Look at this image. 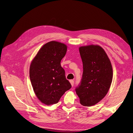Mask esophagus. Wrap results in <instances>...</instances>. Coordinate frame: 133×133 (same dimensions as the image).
Returning a JSON list of instances; mask_svg holds the SVG:
<instances>
[{
    "label": "esophagus",
    "mask_w": 133,
    "mask_h": 133,
    "mask_svg": "<svg viewBox=\"0 0 133 133\" xmlns=\"http://www.w3.org/2000/svg\"><path fill=\"white\" fill-rule=\"evenodd\" d=\"M69 82H70V83L71 84V85H72V86L73 87V85H74V81L73 79H71V80L69 81Z\"/></svg>",
    "instance_id": "obj_1"
}]
</instances>
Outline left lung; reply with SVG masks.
<instances>
[{"instance_id": "8db88e82", "label": "left lung", "mask_w": 133, "mask_h": 133, "mask_svg": "<svg viewBox=\"0 0 133 133\" xmlns=\"http://www.w3.org/2000/svg\"><path fill=\"white\" fill-rule=\"evenodd\" d=\"M83 63L82 78L76 91L83 106L94 105L104 98L113 78L112 66L104 50L99 45L79 48Z\"/></svg>"}]
</instances>
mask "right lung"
I'll return each mask as SVG.
<instances>
[{
	"label": "right lung",
	"instance_id": "right-lung-1",
	"mask_svg": "<svg viewBox=\"0 0 133 133\" xmlns=\"http://www.w3.org/2000/svg\"><path fill=\"white\" fill-rule=\"evenodd\" d=\"M67 46L57 41L44 44L32 60L29 75L34 92L43 104H56L72 86L65 75L60 62Z\"/></svg>",
	"mask_w": 133,
	"mask_h": 133
}]
</instances>
